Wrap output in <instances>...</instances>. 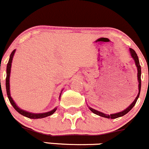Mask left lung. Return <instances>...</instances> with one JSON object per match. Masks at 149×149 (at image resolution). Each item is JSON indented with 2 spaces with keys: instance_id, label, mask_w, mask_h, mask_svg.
Listing matches in <instances>:
<instances>
[{
  "instance_id": "obj_1",
  "label": "left lung",
  "mask_w": 149,
  "mask_h": 149,
  "mask_svg": "<svg viewBox=\"0 0 149 149\" xmlns=\"http://www.w3.org/2000/svg\"><path fill=\"white\" fill-rule=\"evenodd\" d=\"M129 52H130L131 56H132L133 60H134V62H135V65H136V68H137V72H138V73H137V78H138V79H138V82H139V85H138L139 93H138V94H137L135 100H134V102H133L131 104L127 107V108H126L125 109L123 110V111H119V112L115 113H111L110 115L109 114H107V113H104L103 112H101V111H97V110L94 109H92V107H89V106H88L89 109H90V111H92V112H93L94 113H95V114L99 115V116H102V117L107 118V119H116V118L121 117V116H123L124 115L126 114V113L129 112V111H130V110L133 108V107H134V105L136 104V101H137V100H138V98L139 97V94H140L141 86V66H140V64H139V57H138V56H137V54L136 53L135 51H134V49H132V48H129Z\"/></svg>"
}]
</instances>
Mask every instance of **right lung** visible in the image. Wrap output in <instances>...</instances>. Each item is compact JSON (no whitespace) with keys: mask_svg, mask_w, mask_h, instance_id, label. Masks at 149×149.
Instances as JSON below:
<instances>
[{"mask_svg":"<svg viewBox=\"0 0 149 149\" xmlns=\"http://www.w3.org/2000/svg\"><path fill=\"white\" fill-rule=\"evenodd\" d=\"M16 51V49H14L12 52H11L10 55V58H9L8 62L7 64V69H6V92H7V95L8 97V100L10 101V104H12V106L13 107V108L15 109V110L18 112L19 113H20L21 115H23L24 116H26V117L29 118V119H42V118H45L47 117V116H50V115L53 114L55 112V111L57 110V107H55V109H53L51 111H47V112H45V113H32V112H29V111H27L25 110L22 109L19 107L16 104L14 100H13V98L11 97L10 95V71H11V65H12V62H13V56L15 55V52ZM63 90V89H62ZM60 94V97H61L62 94V92Z\"/></svg>","mask_w":149,"mask_h":149,"instance_id":"add662e5","label":"right lung"}]
</instances>
